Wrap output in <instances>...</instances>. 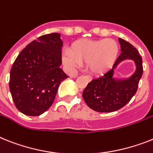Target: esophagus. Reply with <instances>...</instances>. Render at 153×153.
Listing matches in <instances>:
<instances>
[{"mask_svg": "<svg viewBox=\"0 0 153 153\" xmlns=\"http://www.w3.org/2000/svg\"><path fill=\"white\" fill-rule=\"evenodd\" d=\"M88 80H89V81H91V76H88Z\"/></svg>", "mask_w": 153, "mask_h": 153, "instance_id": "1", "label": "esophagus"}]
</instances>
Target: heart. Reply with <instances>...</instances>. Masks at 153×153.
Masks as SVG:
<instances>
[{"mask_svg": "<svg viewBox=\"0 0 153 153\" xmlns=\"http://www.w3.org/2000/svg\"><path fill=\"white\" fill-rule=\"evenodd\" d=\"M119 55V46L112 39L92 40L83 39L74 42L69 52L62 55L65 65L76 67L79 64H87L92 74L104 73L114 64Z\"/></svg>", "mask_w": 153, "mask_h": 153, "instance_id": "b5f03b06", "label": "heart"}]
</instances>
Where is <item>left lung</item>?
Masks as SVG:
<instances>
[{
    "mask_svg": "<svg viewBox=\"0 0 153 153\" xmlns=\"http://www.w3.org/2000/svg\"><path fill=\"white\" fill-rule=\"evenodd\" d=\"M119 42L122 53L115 62L113 69L102 76L92 79L83 91L86 104L96 112L111 113L126 105L135 94L143 74L142 56L137 49L123 39L119 38ZM126 59L135 62L136 72L127 79H116L113 77L114 69Z\"/></svg>",
    "mask_w": 153,
    "mask_h": 153,
    "instance_id": "8db88e82",
    "label": "left lung"
}]
</instances>
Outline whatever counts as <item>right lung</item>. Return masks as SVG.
I'll use <instances>...</instances> for the list:
<instances>
[{
  "label": "right lung",
  "instance_id": "1",
  "mask_svg": "<svg viewBox=\"0 0 153 153\" xmlns=\"http://www.w3.org/2000/svg\"><path fill=\"white\" fill-rule=\"evenodd\" d=\"M60 34H45L19 53L10 72L9 88L16 108L27 116L44 113L53 104L58 88L68 76L60 68Z\"/></svg>",
  "mask_w": 153,
  "mask_h": 153
}]
</instances>
